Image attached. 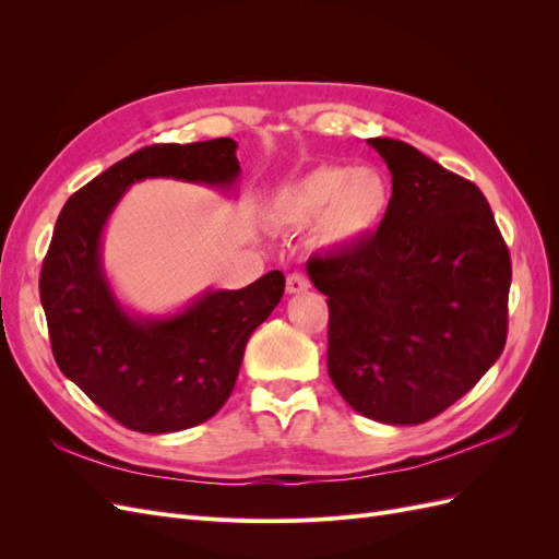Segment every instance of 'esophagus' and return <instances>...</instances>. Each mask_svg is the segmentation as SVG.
<instances>
[{
	"label": "esophagus",
	"instance_id": "34e87169",
	"mask_svg": "<svg viewBox=\"0 0 559 559\" xmlns=\"http://www.w3.org/2000/svg\"><path fill=\"white\" fill-rule=\"evenodd\" d=\"M308 289H310V280L302 273H292L289 277H286V292L289 294H300Z\"/></svg>",
	"mask_w": 559,
	"mask_h": 559
}]
</instances>
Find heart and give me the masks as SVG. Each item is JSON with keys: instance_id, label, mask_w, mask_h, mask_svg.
I'll return each instance as SVG.
<instances>
[{"instance_id": "obj_1", "label": "heart", "mask_w": 559, "mask_h": 559, "mask_svg": "<svg viewBox=\"0 0 559 559\" xmlns=\"http://www.w3.org/2000/svg\"><path fill=\"white\" fill-rule=\"evenodd\" d=\"M386 202L389 186L373 167L319 165L277 191L273 214L289 228L317 222V240L335 247L373 228Z\"/></svg>"}]
</instances>
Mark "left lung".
I'll use <instances>...</instances> for the list:
<instances>
[{
	"mask_svg": "<svg viewBox=\"0 0 559 559\" xmlns=\"http://www.w3.org/2000/svg\"><path fill=\"white\" fill-rule=\"evenodd\" d=\"M392 173L380 228L314 253L329 376L364 417L421 425L462 399L509 333L511 253L473 181L411 144L368 140Z\"/></svg>",
	"mask_w": 559,
	"mask_h": 559,
	"instance_id": "8db88e82",
	"label": "left lung"
}]
</instances>
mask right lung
Wrapping results in <instances>:
<instances>
[{"mask_svg":"<svg viewBox=\"0 0 559 559\" xmlns=\"http://www.w3.org/2000/svg\"><path fill=\"white\" fill-rule=\"evenodd\" d=\"M230 138L151 144L79 189L58 216L39 296L58 368L118 425L173 433L228 401L249 335L275 310L284 275L270 270L238 292H205L163 319L128 314L103 273L99 240L130 183L173 177L230 189L240 175Z\"/></svg>","mask_w":559,"mask_h":559,"instance_id":"add662e5","label":"right lung"}]
</instances>
